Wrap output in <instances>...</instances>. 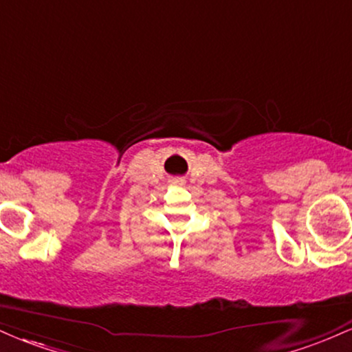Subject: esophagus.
Returning a JSON list of instances; mask_svg holds the SVG:
<instances>
[{
  "instance_id": "obj_1",
  "label": "esophagus",
  "mask_w": 352,
  "mask_h": 352,
  "mask_svg": "<svg viewBox=\"0 0 352 352\" xmlns=\"http://www.w3.org/2000/svg\"><path fill=\"white\" fill-rule=\"evenodd\" d=\"M172 185H180V187H182V185H185V180L184 179H173Z\"/></svg>"
}]
</instances>
